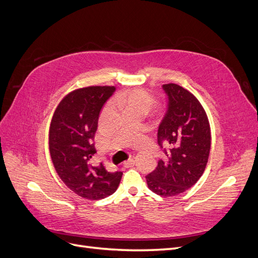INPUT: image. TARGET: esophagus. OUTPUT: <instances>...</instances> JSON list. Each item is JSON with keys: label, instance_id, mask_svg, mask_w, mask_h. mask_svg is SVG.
I'll use <instances>...</instances> for the list:
<instances>
[{"label": "esophagus", "instance_id": "34e87169", "mask_svg": "<svg viewBox=\"0 0 258 258\" xmlns=\"http://www.w3.org/2000/svg\"><path fill=\"white\" fill-rule=\"evenodd\" d=\"M134 165H135L134 159H128L126 161H123V167L124 168H131V167H134Z\"/></svg>", "mask_w": 258, "mask_h": 258}]
</instances>
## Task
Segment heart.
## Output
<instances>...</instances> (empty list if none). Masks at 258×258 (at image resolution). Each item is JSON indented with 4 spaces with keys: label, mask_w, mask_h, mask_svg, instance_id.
<instances>
[{
    "label": "heart",
    "mask_w": 258,
    "mask_h": 258,
    "mask_svg": "<svg viewBox=\"0 0 258 258\" xmlns=\"http://www.w3.org/2000/svg\"><path fill=\"white\" fill-rule=\"evenodd\" d=\"M120 102L127 112H140L146 115L155 105V98L144 88H137L121 96Z\"/></svg>",
    "instance_id": "1"
}]
</instances>
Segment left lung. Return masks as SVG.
<instances>
[{"label": "left lung", "instance_id": "8db88e82", "mask_svg": "<svg viewBox=\"0 0 258 258\" xmlns=\"http://www.w3.org/2000/svg\"><path fill=\"white\" fill-rule=\"evenodd\" d=\"M169 107L158 129V144L168 145L166 159L146 176L147 186L162 197L176 196L198 182L211 150V127L199 100L182 86H162Z\"/></svg>", "mask_w": 258, "mask_h": 258}]
</instances>
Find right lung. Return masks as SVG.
I'll use <instances>...</instances> for the list:
<instances>
[{
    "label": "right lung",
    "mask_w": 258,
    "mask_h": 258,
    "mask_svg": "<svg viewBox=\"0 0 258 258\" xmlns=\"http://www.w3.org/2000/svg\"><path fill=\"white\" fill-rule=\"evenodd\" d=\"M114 86H88L69 92L54 110L49 127V153L54 170L67 187L79 196L99 200L119 185L122 172H108L101 163L91 166L96 154L92 140L98 118Z\"/></svg>",
    "instance_id": "right-lung-1"
}]
</instances>
